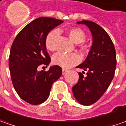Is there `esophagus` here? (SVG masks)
<instances>
[{
    "mask_svg": "<svg viewBox=\"0 0 126 126\" xmlns=\"http://www.w3.org/2000/svg\"><path fill=\"white\" fill-rule=\"evenodd\" d=\"M67 72V70H66V69H63V70H62V74H63V75H65Z\"/></svg>",
    "mask_w": 126,
    "mask_h": 126,
    "instance_id": "obj_1",
    "label": "esophagus"
}]
</instances>
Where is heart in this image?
<instances>
[{
  "instance_id": "b5f03b06",
  "label": "heart",
  "mask_w": 126,
  "mask_h": 126,
  "mask_svg": "<svg viewBox=\"0 0 126 126\" xmlns=\"http://www.w3.org/2000/svg\"><path fill=\"white\" fill-rule=\"evenodd\" d=\"M68 37L72 41L76 44L81 43L79 45L82 49H87V46L84 44L86 40V34L84 31L79 27H73L68 28L65 31ZM59 35L57 30H52L47 34L45 38V46L49 51L56 49V40ZM80 62V57L77 54H65L63 53H57L53 57V63L63 68H69Z\"/></svg>"
}]
</instances>
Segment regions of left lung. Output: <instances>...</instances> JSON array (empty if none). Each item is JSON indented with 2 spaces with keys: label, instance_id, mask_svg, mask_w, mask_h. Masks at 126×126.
I'll use <instances>...</instances> for the list:
<instances>
[{
  "label": "left lung",
  "instance_id": "obj_1",
  "mask_svg": "<svg viewBox=\"0 0 126 126\" xmlns=\"http://www.w3.org/2000/svg\"><path fill=\"white\" fill-rule=\"evenodd\" d=\"M93 35V45L83 63L77 67L84 71L79 72V80L72 92L76 100L83 105L97 102L108 89L114 76L116 67V50L110 37L103 28L91 21H81ZM87 75H83L85 71Z\"/></svg>",
  "mask_w": 126,
  "mask_h": 126
}]
</instances>
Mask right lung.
<instances>
[{"label": "right lung", "mask_w": 126, "mask_h": 126, "mask_svg": "<svg viewBox=\"0 0 126 126\" xmlns=\"http://www.w3.org/2000/svg\"><path fill=\"white\" fill-rule=\"evenodd\" d=\"M63 21L51 17H40L26 25L16 36L9 56V68L12 84L24 101L39 105L47 100L53 83L62 75L59 65L48 71H38L39 65L49 64L45 38L51 30Z\"/></svg>", "instance_id": "obj_1"}]
</instances>
